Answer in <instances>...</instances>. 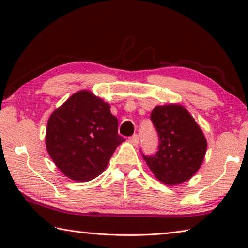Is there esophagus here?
I'll return each instance as SVG.
<instances>
[{"label": "esophagus", "mask_w": 248, "mask_h": 248, "mask_svg": "<svg viewBox=\"0 0 248 248\" xmlns=\"http://www.w3.org/2000/svg\"><path fill=\"white\" fill-rule=\"evenodd\" d=\"M129 141L131 142L133 145H138L139 144V136H138V134H133V136L129 139Z\"/></svg>", "instance_id": "obj_1"}]
</instances>
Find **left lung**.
Here are the masks:
<instances>
[{
    "label": "left lung",
    "instance_id": "1",
    "mask_svg": "<svg viewBox=\"0 0 248 248\" xmlns=\"http://www.w3.org/2000/svg\"><path fill=\"white\" fill-rule=\"evenodd\" d=\"M151 120L158 134L157 152L144 161L159 182L178 185L187 182L202 164L207 140L198 124L177 104L156 106Z\"/></svg>",
    "mask_w": 248,
    "mask_h": 248
}]
</instances>
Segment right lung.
Wrapping results in <instances>:
<instances>
[{
    "label": "right lung",
    "mask_w": 248,
    "mask_h": 248,
    "mask_svg": "<svg viewBox=\"0 0 248 248\" xmlns=\"http://www.w3.org/2000/svg\"><path fill=\"white\" fill-rule=\"evenodd\" d=\"M124 140L109 104L89 91L73 94L56 109L46 132L50 157L75 182H89L102 174Z\"/></svg>",
    "instance_id": "obj_1"
}]
</instances>
